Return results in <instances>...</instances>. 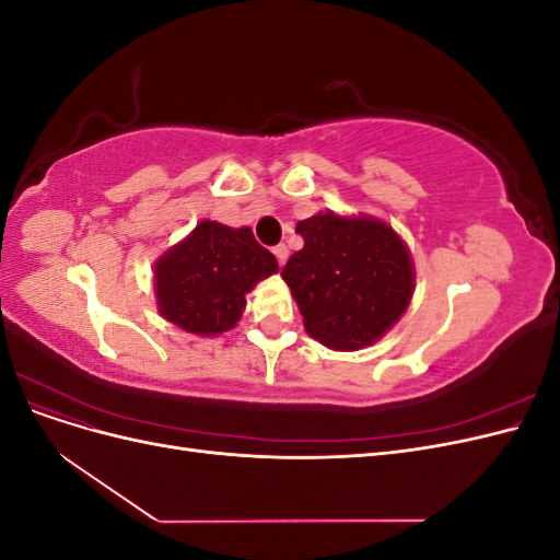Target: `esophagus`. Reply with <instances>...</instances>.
I'll return each mask as SVG.
<instances>
[{
    "mask_svg": "<svg viewBox=\"0 0 560 560\" xmlns=\"http://www.w3.org/2000/svg\"><path fill=\"white\" fill-rule=\"evenodd\" d=\"M273 254H276L278 264H280V266H284L287 257H290V249H287V245H276V247H273Z\"/></svg>",
    "mask_w": 560,
    "mask_h": 560,
    "instance_id": "esophagus-1",
    "label": "esophagus"
}]
</instances>
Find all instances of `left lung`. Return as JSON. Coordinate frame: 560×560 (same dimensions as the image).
I'll return each mask as SVG.
<instances>
[{"instance_id":"left-lung-1","label":"left lung","mask_w":560,"mask_h":560,"mask_svg":"<svg viewBox=\"0 0 560 560\" xmlns=\"http://www.w3.org/2000/svg\"><path fill=\"white\" fill-rule=\"evenodd\" d=\"M303 247L282 280L306 331L329 350L374 346L406 313L416 290L409 245L371 214L317 212L296 224Z\"/></svg>"}]
</instances>
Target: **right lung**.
Instances as JSON below:
<instances>
[{
	"mask_svg": "<svg viewBox=\"0 0 560 560\" xmlns=\"http://www.w3.org/2000/svg\"><path fill=\"white\" fill-rule=\"evenodd\" d=\"M278 259L254 241L249 226L202 219L154 261L156 311L196 336L231 331L254 284L278 273Z\"/></svg>",
	"mask_w": 560,
	"mask_h": 560,
	"instance_id": "1",
	"label": "right lung"
}]
</instances>
